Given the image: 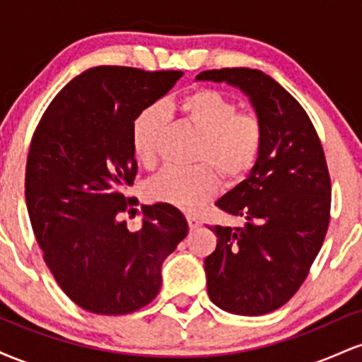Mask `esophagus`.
Returning <instances> with one entry per match:
<instances>
[{"label":"esophagus","instance_id":"34e87169","mask_svg":"<svg viewBox=\"0 0 362 362\" xmlns=\"http://www.w3.org/2000/svg\"><path fill=\"white\" fill-rule=\"evenodd\" d=\"M187 223H189L190 230H197V228L201 226V221H199V219L192 214H187Z\"/></svg>","mask_w":362,"mask_h":362}]
</instances>
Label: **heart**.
Listing matches in <instances>:
<instances>
[{"label": "heart", "mask_w": 362, "mask_h": 362, "mask_svg": "<svg viewBox=\"0 0 362 362\" xmlns=\"http://www.w3.org/2000/svg\"><path fill=\"white\" fill-rule=\"evenodd\" d=\"M177 112L201 134L194 149V161L199 165L161 170L148 182L146 192L156 202L195 209L216 192L214 172L224 184H235L250 172L260 155L264 131L255 114L238 112L233 100L211 88L187 93L178 100ZM165 119L160 105H148L132 120V151L143 167H155Z\"/></svg>", "instance_id": "b5f03b06"}]
</instances>
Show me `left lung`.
I'll list each match as a JSON object with an SVG mask.
<instances>
[{
  "instance_id": "left-lung-1",
  "label": "left lung",
  "mask_w": 362,
  "mask_h": 362,
  "mask_svg": "<svg viewBox=\"0 0 362 362\" xmlns=\"http://www.w3.org/2000/svg\"><path fill=\"white\" fill-rule=\"evenodd\" d=\"M195 81L238 88L264 131L248 175L216 201L243 228H209L218 245L204 260L207 294L228 313H271L300 289L327 235L332 189L322 143L300 103L259 69H211Z\"/></svg>"
}]
</instances>
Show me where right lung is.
<instances>
[{
    "label": "right lung",
    "instance_id": "right-lung-1",
    "mask_svg": "<svg viewBox=\"0 0 362 362\" xmlns=\"http://www.w3.org/2000/svg\"><path fill=\"white\" fill-rule=\"evenodd\" d=\"M182 71L86 69L44 112L27 158L25 202L54 279L83 310L126 315L156 298L161 264L187 236L177 207L143 206L139 230L122 214L138 163L131 124L167 95Z\"/></svg>",
    "mask_w": 362,
    "mask_h": 362
}]
</instances>
